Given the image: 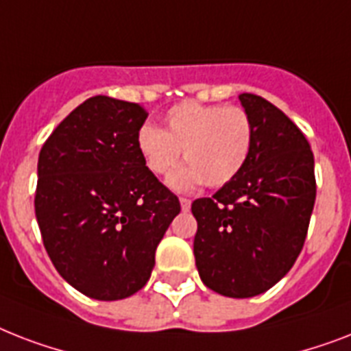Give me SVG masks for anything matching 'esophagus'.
Returning <instances> with one entry per match:
<instances>
[{
	"label": "esophagus",
	"instance_id": "34e87169",
	"mask_svg": "<svg viewBox=\"0 0 351 351\" xmlns=\"http://www.w3.org/2000/svg\"><path fill=\"white\" fill-rule=\"evenodd\" d=\"M180 206L184 211H189V208H191V200L186 197H180Z\"/></svg>",
	"mask_w": 351,
	"mask_h": 351
}]
</instances>
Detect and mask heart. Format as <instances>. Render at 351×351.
Segmentation results:
<instances>
[{"mask_svg":"<svg viewBox=\"0 0 351 351\" xmlns=\"http://www.w3.org/2000/svg\"><path fill=\"white\" fill-rule=\"evenodd\" d=\"M253 121L240 106H202L184 101L165 114V129L143 123L136 147L156 176L175 169L180 151L187 165L173 173L169 184L187 191L198 184L222 187L239 175L250 158Z\"/></svg>","mask_w":351,"mask_h":351,"instance_id":"obj_1","label":"heart"}]
</instances>
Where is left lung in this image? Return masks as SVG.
I'll return each instance as SVG.
<instances>
[{"label":"left lung","instance_id":"1","mask_svg":"<svg viewBox=\"0 0 351 351\" xmlns=\"http://www.w3.org/2000/svg\"><path fill=\"white\" fill-rule=\"evenodd\" d=\"M240 104L253 121L242 171L211 198H197L193 253L198 275L224 297L247 299L275 286L302 251L315 204V162L299 127L262 96Z\"/></svg>","mask_w":351,"mask_h":351}]
</instances>
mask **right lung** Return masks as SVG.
<instances>
[{"label":"right lung","instance_id":"right-lung-1","mask_svg":"<svg viewBox=\"0 0 351 351\" xmlns=\"http://www.w3.org/2000/svg\"><path fill=\"white\" fill-rule=\"evenodd\" d=\"M138 104L93 96L47 138L34 209L58 273L90 299L120 300L147 284L180 202L143 164Z\"/></svg>","mask_w":351,"mask_h":351}]
</instances>
